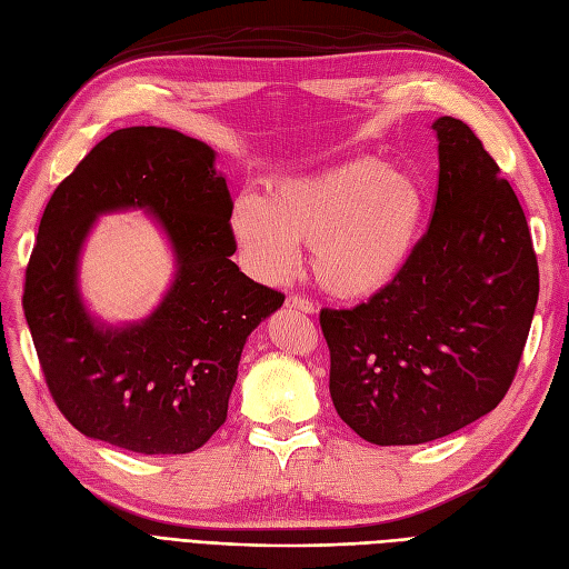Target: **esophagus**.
Segmentation results:
<instances>
[{
	"label": "esophagus",
	"instance_id": "1",
	"mask_svg": "<svg viewBox=\"0 0 569 569\" xmlns=\"http://www.w3.org/2000/svg\"><path fill=\"white\" fill-rule=\"evenodd\" d=\"M287 306L289 308H297V311H303V313H316L318 311L313 301H308L306 297H299V295L287 297Z\"/></svg>",
	"mask_w": 569,
	"mask_h": 569
}]
</instances>
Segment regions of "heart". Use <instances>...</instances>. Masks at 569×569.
<instances>
[{"instance_id":"obj_1","label":"heart","mask_w":569,"mask_h":569,"mask_svg":"<svg viewBox=\"0 0 569 569\" xmlns=\"http://www.w3.org/2000/svg\"><path fill=\"white\" fill-rule=\"evenodd\" d=\"M427 192L418 178L360 157L316 176L272 182L263 199L242 197L232 234L266 282H282L311 244L318 284L337 299L360 301L401 278L425 232Z\"/></svg>"}]
</instances>
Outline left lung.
<instances>
[{
    "instance_id": "8db88e82",
    "label": "left lung",
    "mask_w": 569,
    "mask_h": 569,
    "mask_svg": "<svg viewBox=\"0 0 569 569\" xmlns=\"http://www.w3.org/2000/svg\"><path fill=\"white\" fill-rule=\"evenodd\" d=\"M432 222L391 287L351 311L322 308L339 418L377 446L449 437L503 401L539 299L522 206L479 137L432 123Z\"/></svg>"
}]
</instances>
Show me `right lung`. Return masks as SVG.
Wrapping results in <instances>:
<instances>
[{
  "instance_id": "obj_1",
  "label": "right lung",
  "mask_w": 569,
  "mask_h": 569,
  "mask_svg": "<svg viewBox=\"0 0 569 569\" xmlns=\"http://www.w3.org/2000/svg\"><path fill=\"white\" fill-rule=\"evenodd\" d=\"M144 210L177 274L140 323L94 319L79 253L99 214ZM232 199L216 151L178 130L104 137L51 194L26 270L23 311L47 387L78 432L142 456L192 453L228 418L249 335L284 303L230 261Z\"/></svg>"
}]
</instances>
